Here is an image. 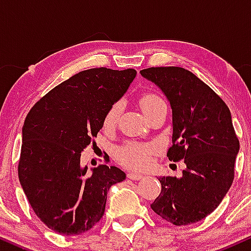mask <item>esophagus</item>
Segmentation results:
<instances>
[{
    "instance_id": "34e87169",
    "label": "esophagus",
    "mask_w": 251,
    "mask_h": 251,
    "mask_svg": "<svg viewBox=\"0 0 251 251\" xmlns=\"http://www.w3.org/2000/svg\"><path fill=\"white\" fill-rule=\"evenodd\" d=\"M127 178H129V179H132V180H140V179H143L144 176L142 174H138V172L132 171L127 174Z\"/></svg>"
}]
</instances>
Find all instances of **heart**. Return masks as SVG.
I'll list each match as a JSON object with an SVG mask.
<instances>
[{"mask_svg":"<svg viewBox=\"0 0 251 251\" xmlns=\"http://www.w3.org/2000/svg\"><path fill=\"white\" fill-rule=\"evenodd\" d=\"M140 105L144 113L148 114L154 112L155 109L164 107L165 101L163 98L158 96L153 92H146L140 97ZM123 111V102L116 101L106 112L103 118V126L105 127H112L119 120L120 114ZM158 148L154 144H139L134 142H128L125 145L118 150V158L124 165L131 166V168L142 169L148 166L151 162V157L157 152Z\"/></svg>","mask_w":251,"mask_h":251,"instance_id":"heart-1","label":"heart"}]
</instances>
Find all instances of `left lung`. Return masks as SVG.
Listing matches in <instances>:
<instances>
[{"instance_id": "1", "label": "left lung", "mask_w": 251, "mask_h": 251, "mask_svg": "<svg viewBox=\"0 0 251 251\" xmlns=\"http://www.w3.org/2000/svg\"><path fill=\"white\" fill-rule=\"evenodd\" d=\"M140 74L168 98L174 129L168 157L186 165L180 178H158L162 191L151 208L175 226L196 223L220 205L234 181L240 142L231 113L206 83L185 68L151 67Z\"/></svg>"}]
</instances>
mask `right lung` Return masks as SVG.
I'll return each mask as SVG.
<instances>
[{
    "label": "right lung",
    "mask_w": 251,
    "mask_h": 251,
    "mask_svg": "<svg viewBox=\"0 0 251 251\" xmlns=\"http://www.w3.org/2000/svg\"><path fill=\"white\" fill-rule=\"evenodd\" d=\"M135 75L132 68L82 71L48 92L25 117L19 179L34 212L53 231L80 235L93 227L105 212L109 188L126 178L107 165L87 174L80 157Z\"/></svg>",
    "instance_id": "right-lung-1"
}]
</instances>
